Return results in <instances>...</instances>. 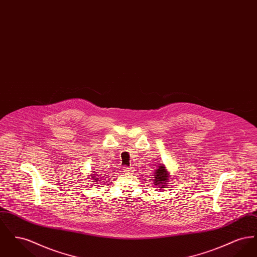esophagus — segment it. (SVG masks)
Returning a JSON list of instances; mask_svg holds the SVG:
<instances>
[{
	"label": "esophagus",
	"instance_id": "esophagus-1",
	"mask_svg": "<svg viewBox=\"0 0 257 257\" xmlns=\"http://www.w3.org/2000/svg\"><path fill=\"white\" fill-rule=\"evenodd\" d=\"M133 171L131 168H128V167H123L122 171L123 172H125V173H129V172H131V171Z\"/></svg>",
	"mask_w": 257,
	"mask_h": 257
}]
</instances>
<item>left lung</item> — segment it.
Returning <instances> with one entry per match:
<instances>
[{
    "label": "left lung",
    "mask_w": 257,
    "mask_h": 257,
    "mask_svg": "<svg viewBox=\"0 0 257 257\" xmlns=\"http://www.w3.org/2000/svg\"><path fill=\"white\" fill-rule=\"evenodd\" d=\"M157 166L158 167L154 171V175H153L152 180H153V184L155 186H157V188L163 189V188L168 187V184L171 179V175L164 164H160Z\"/></svg>",
    "instance_id": "8db88e82"
}]
</instances>
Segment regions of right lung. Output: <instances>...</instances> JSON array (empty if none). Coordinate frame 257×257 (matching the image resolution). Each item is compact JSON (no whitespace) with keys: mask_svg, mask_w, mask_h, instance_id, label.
<instances>
[{"mask_svg":"<svg viewBox=\"0 0 257 257\" xmlns=\"http://www.w3.org/2000/svg\"><path fill=\"white\" fill-rule=\"evenodd\" d=\"M91 172H92V173H91V175H89V176H90L91 180H94V181H92V182H96V184L99 183V182H100L99 179H100L101 177H100L98 174H96V172H94L93 171H91Z\"/></svg>","mask_w":257,"mask_h":257,"instance_id":"add662e5","label":"right lung"}]
</instances>
